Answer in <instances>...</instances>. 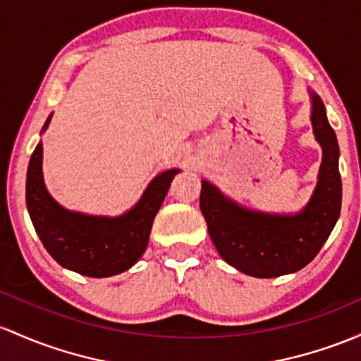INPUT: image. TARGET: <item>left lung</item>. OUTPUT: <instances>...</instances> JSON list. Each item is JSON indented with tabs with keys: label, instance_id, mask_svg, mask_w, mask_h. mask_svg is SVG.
<instances>
[{
	"label": "left lung",
	"instance_id": "obj_1",
	"mask_svg": "<svg viewBox=\"0 0 361 361\" xmlns=\"http://www.w3.org/2000/svg\"><path fill=\"white\" fill-rule=\"evenodd\" d=\"M312 94V126L322 147L319 181L298 214H267L245 209L202 180L200 211L217 252L229 265L253 277H277L310 264L341 212L339 145L326 106Z\"/></svg>",
	"mask_w": 361,
	"mask_h": 361
}]
</instances>
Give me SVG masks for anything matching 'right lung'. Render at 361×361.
<instances>
[{"label":"right lung","mask_w":361,"mask_h":361,"mask_svg":"<svg viewBox=\"0 0 361 361\" xmlns=\"http://www.w3.org/2000/svg\"><path fill=\"white\" fill-rule=\"evenodd\" d=\"M49 121L51 116L42 132ZM178 171L157 174L133 209L121 216H87L61 207L47 193L39 142L27 169V209L42 245L59 265L82 276L109 277L132 267L145 252L154 217Z\"/></svg>","instance_id":"add662e5"}]
</instances>
